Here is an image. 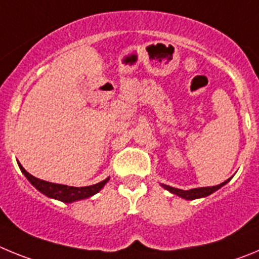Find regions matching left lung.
<instances>
[{
  "instance_id": "left-lung-1",
  "label": "left lung",
  "mask_w": 259,
  "mask_h": 259,
  "mask_svg": "<svg viewBox=\"0 0 259 259\" xmlns=\"http://www.w3.org/2000/svg\"><path fill=\"white\" fill-rule=\"evenodd\" d=\"M231 179H232V178L227 179L226 182L221 183V184L214 185V187H202V188H193V189H188V191L174 188V187H170V185H166V184H161V187H163L164 189H167V191L171 192L172 194H176V196L184 198V200H197V198L207 197V196L212 194L215 191H218V189L222 188L223 185L227 184Z\"/></svg>"
}]
</instances>
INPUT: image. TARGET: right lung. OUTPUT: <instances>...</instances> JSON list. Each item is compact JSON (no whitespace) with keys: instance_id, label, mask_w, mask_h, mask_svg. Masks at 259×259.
<instances>
[{"instance_id":"add662e5","label":"right lung","mask_w":259,"mask_h":259,"mask_svg":"<svg viewBox=\"0 0 259 259\" xmlns=\"http://www.w3.org/2000/svg\"><path fill=\"white\" fill-rule=\"evenodd\" d=\"M19 164L20 171L23 172V175L26 176L28 182L31 183L38 192L47 196V197L53 198V200H58L62 201V202L71 203L75 202V201L80 200H85V198L92 197L93 194L98 193L105 187L107 182L110 180V178L102 180V182L97 183V184L89 185V187H80V188H76V187H67V185H62V184H54V183L45 182V180H41L32 176L31 174L27 172L24 168H23L22 164L18 162Z\"/></svg>"}]
</instances>
